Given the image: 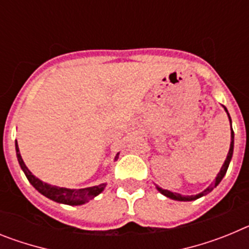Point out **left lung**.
<instances>
[{
  "label": "left lung",
  "instance_id": "obj_1",
  "mask_svg": "<svg viewBox=\"0 0 249 249\" xmlns=\"http://www.w3.org/2000/svg\"><path fill=\"white\" fill-rule=\"evenodd\" d=\"M226 111H227V108H224ZM228 113V111H227ZM228 117H230V114H228ZM230 121H231V117H230ZM233 143H234V132H231V147H230V152H228V155H227V158H226V160H224V164L222 166L221 171H219L218 176L215 177V181L214 183L211 184L207 190H204L203 192L202 193H198V195H196V196H181L179 193H173V192H169V191L167 190H163V188H160V187H157V190L160 191L162 195H164L166 197H168V198H172V199H176V201H195V199L199 198V197H202V196L207 195V193H210L211 191L214 188V187L218 186L219 182L222 181V178L224 177V175H226V172H227V169H228V166H230V162L231 160H232V155H233Z\"/></svg>",
  "mask_w": 249,
  "mask_h": 249
}]
</instances>
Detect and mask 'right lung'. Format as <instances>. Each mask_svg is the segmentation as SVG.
I'll use <instances>...</instances> for the list:
<instances>
[{
  "label": "right lung",
  "mask_w": 249,
  "mask_h": 249,
  "mask_svg": "<svg viewBox=\"0 0 249 249\" xmlns=\"http://www.w3.org/2000/svg\"><path fill=\"white\" fill-rule=\"evenodd\" d=\"M16 153H17V160H18L19 166H21V168L23 169V172H25L26 177H27V179L30 181V183L32 184V186H34L39 193H42L43 196H46L47 198L52 199V201L58 202V203L77 206V204H83L85 202L89 201V199H92L93 197L100 195V193L105 190L106 183L98 184V186H94V187H89V188H82V190H70V188H61V187L50 186V184L45 183V182L39 181L38 178L35 177V176L30 172V169L26 167V164L23 163V160H22L21 155H19L17 141H16Z\"/></svg>",
  "instance_id": "add662e5"
}]
</instances>
